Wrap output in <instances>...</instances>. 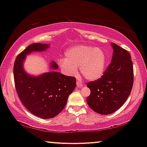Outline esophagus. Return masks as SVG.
<instances>
[{"label": "esophagus", "instance_id": "esophagus-1", "mask_svg": "<svg viewBox=\"0 0 147 147\" xmlns=\"http://www.w3.org/2000/svg\"><path fill=\"white\" fill-rule=\"evenodd\" d=\"M76 84H77L78 87H82V86H83V85H84V84H82L81 82L79 81V80H78L77 82H76Z\"/></svg>", "mask_w": 147, "mask_h": 147}]
</instances>
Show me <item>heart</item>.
Segmentation results:
<instances>
[{"label":"heart","instance_id":"obj_1","mask_svg":"<svg viewBox=\"0 0 147 147\" xmlns=\"http://www.w3.org/2000/svg\"><path fill=\"white\" fill-rule=\"evenodd\" d=\"M106 64V53L102 48L88 45H79L69 48L65 53V59L59 60V65L66 74L80 73L86 79L96 80L104 73Z\"/></svg>","mask_w":147,"mask_h":147}]
</instances>
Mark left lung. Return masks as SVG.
Listing matches in <instances>:
<instances>
[{
    "instance_id": "left-lung-1",
    "label": "left lung",
    "mask_w": 147,
    "mask_h": 147,
    "mask_svg": "<svg viewBox=\"0 0 147 147\" xmlns=\"http://www.w3.org/2000/svg\"><path fill=\"white\" fill-rule=\"evenodd\" d=\"M112 62L102 76L87 84L91 90L87 98L94 112L107 115L119 109L131 92L134 81L133 64L128 51L112 43Z\"/></svg>"
}]
</instances>
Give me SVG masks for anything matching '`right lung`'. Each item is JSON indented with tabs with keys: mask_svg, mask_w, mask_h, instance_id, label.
Returning <instances> with one entry per match:
<instances>
[{
	"mask_svg": "<svg viewBox=\"0 0 147 147\" xmlns=\"http://www.w3.org/2000/svg\"><path fill=\"white\" fill-rule=\"evenodd\" d=\"M47 44L33 43L19 53L13 67L14 80L18 96L24 106L38 117L48 119L55 117L66 105L68 97L76 86V78L50 71L41 76H31L23 69L26 55L33 51H43ZM51 69H58L55 61Z\"/></svg>",
	"mask_w": 147,
	"mask_h": 147,
	"instance_id": "add662e5",
	"label": "right lung"
}]
</instances>
